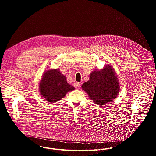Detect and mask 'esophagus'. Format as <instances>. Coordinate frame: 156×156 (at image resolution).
<instances>
[{"instance_id":"esophagus-1","label":"esophagus","mask_w":156,"mask_h":156,"mask_svg":"<svg viewBox=\"0 0 156 156\" xmlns=\"http://www.w3.org/2000/svg\"><path fill=\"white\" fill-rule=\"evenodd\" d=\"M80 83H79V82H75L74 83V86L75 87H80Z\"/></svg>"}]
</instances>
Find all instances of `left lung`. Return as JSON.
I'll use <instances>...</instances> for the list:
<instances>
[{"label": "left lung", "instance_id": "left-lung-1", "mask_svg": "<svg viewBox=\"0 0 156 156\" xmlns=\"http://www.w3.org/2000/svg\"><path fill=\"white\" fill-rule=\"evenodd\" d=\"M81 87L90 98L101 106L114 101L120 91L118 78L110 65L105 66L101 70L93 71L90 80Z\"/></svg>", "mask_w": 156, "mask_h": 156}]
</instances>
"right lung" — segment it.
Wrapping results in <instances>:
<instances>
[{
  "mask_svg": "<svg viewBox=\"0 0 156 156\" xmlns=\"http://www.w3.org/2000/svg\"><path fill=\"white\" fill-rule=\"evenodd\" d=\"M74 90L75 87L67 83L66 76L58 69L46 72L39 83L40 94L51 103L58 101Z\"/></svg>",
  "mask_w": 156,
  "mask_h": 156,
  "instance_id": "obj_1",
  "label": "right lung"
}]
</instances>
